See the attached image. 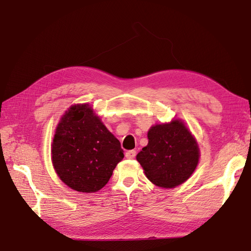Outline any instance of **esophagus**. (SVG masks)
<instances>
[{
  "label": "esophagus",
  "instance_id": "1",
  "mask_svg": "<svg viewBox=\"0 0 251 251\" xmlns=\"http://www.w3.org/2000/svg\"><path fill=\"white\" fill-rule=\"evenodd\" d=\"M135 156H136V151H134V150L127 151L126 153V157L127 159H133V158H135Z\"/></svg>",
  "mask_w": 251,
  "mask_h": 251
}]
</instances>
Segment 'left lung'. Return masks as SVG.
Here are the masks:
<instances>
[{
	"instance_id": "left-lung-1",
	"label": "left lung",
	"mask_w": 251,
	"mask_h": 251,
	"mask_svg": "<svg viewBox=\"0 0 251 251\" xmlns=\"http://www.w3.org/2000/svg\"><path fill=\"white\" fill-rule=\"evenodd\" d=\"M149 143L136 156L147 178L172 188L185 182L199 162L198 143L181 120L156 125L148 133Z\"/></svg>"
}]
</instances>
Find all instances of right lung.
<instances>
[{
    "mask_svg": "<svg viewBox=\"0 0 251 251\" xmlns=\"http://www.w3.org/2000/svg\"><path fill=\"white\" fill-rule=\"evenodd\" d=\"M51 149L60 180L81 193L101 189L125 157L119 140L88 103L74 104L64 114Z\"/></svg>",
    "mask_w": 251,
    "mask_h": 251,
    "instance_id": "add662e5",
    "label": "right lung"
}]
</instances>
